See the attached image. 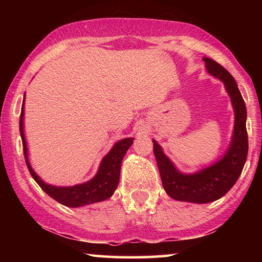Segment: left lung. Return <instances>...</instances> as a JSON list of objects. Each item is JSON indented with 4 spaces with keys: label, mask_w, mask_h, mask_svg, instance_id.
<instances>
[{
    "label": "left lung",
    "mask_w": 262,
    "mask_h": 262,
    "mask_svg": "<svg viewBox=\"0 0 262 262\" xmlns=\"http://www.w3.org/2000/svg\"><path fill=\"white\" fill-rule=\"evenodd\" d=\"M208 74L224 83L234 111L231 142L225 154L211 165L194 173H183L174 166L156 140L154 154L161 173L163 187L172 199L192 203H209L224 196L236 184L245 165L248 150L246 106L232 75L209 57L202 59Z\"/></svg>",
    "instance_id": "8db88e82"
}]
</instances>
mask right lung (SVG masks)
<instances>
[{
	"instance_id": "1",
	"label": "right lung",
	"mask_w": 262,
	"mask_h": 262,
	"mask_svg": "<svg viewBox=\"0 0 262 262\" xmlns=\"http://www.w3.org/2000/svg\"><path fill=\"white\" fill-rule=\"evenodd\" d=\"M24 101L25 95L19 118V133L21 142H23L24 157L31 176L35 180V183L40 186L43 192L61 205L72 208L92 205V203L104 201L112 196L114 190L118 187L119 179H120L122 159L125 157L127 150L130 148L133 142H134V137H127V139L118 141L108 154L101 159L96 176L86 183L74 186H54L47 184L35 173L29 162L28 145H26L24 135Z\"/></svg>"
}]
</instances>
